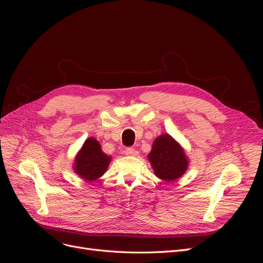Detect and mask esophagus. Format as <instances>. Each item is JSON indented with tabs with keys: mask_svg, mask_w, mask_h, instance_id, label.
Returning a JSON list of instances; mask_svg holds the SVG:
<instances>
[{
	"mask_svg": "<svg viewBox=\"0 0 263 263\" xmlns=\"http://www.w3.org/2000/svg\"><path fill=\"white\" fill-rule=\"evenodd\" d=\"M125 154L127 156H137L138 155V151L135 149V148H132V147H128L125 149Z\"/></svg>",
	"mask_w": 263,
	"mask_h": 263,
	"instance_id": "obj_1",
	"label": "esophagus"
}]
</instances>
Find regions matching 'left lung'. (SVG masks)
<instances>
[{
	"mask_svg": "<svg viewBox=\"0 0 263 263\" xmlns=\"http://www.w3.org/2000/svg\"><path fill=\"white\" fill-rule=\"evenodd\" d=\"M155 174L164 181L179 179L187 169V159L178 142L168 134L159 136L148 156Z\"/></svg>",
	"mask_w": 263,
	"mask_h": 263,
	"instance_id": "1",
	"label": "left lung"
}]
</instances>
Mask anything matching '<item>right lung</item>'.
I'll list each match as a JSON object with an SVG mask.
<instances>
[{
	"instance_id": "obj_1",
	"label": "right lung",
	"mask_w": 263,
	"mask_h": 263,
	"mask_svg": "<svg viewBox=\"0 0 263 263\" xmlns=\"http://www.w3.org/2000/svg\"><path fill=\"white\" fill-rule=\"evenodd\" d=\"M109 161L110 158L103 153L99 141L89 138L77 156L74 171L82 179L94 181L104 174Z\"/></svg>"
}]
</instances>
